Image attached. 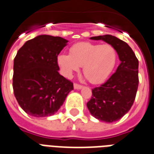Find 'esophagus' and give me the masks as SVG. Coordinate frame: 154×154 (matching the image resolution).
I'll use <instances>...</instances> for the list:
<instances>
[{
	"label": "esophagus",
	"instance_id": "34e87169",
	"mask_svg": "<svg viewBox=\"0 0 154 154\" xmlns=\"http://www.w3.org/2000/svg\"><path fill=\"white\" fill-rule=\"evenodd\" d=\"M74 89H77V90H80V89L82 88V85H79V84H77V83H74Z\"/></svg>",
	"mask_w": 154,
	"mask_h": 154
}]
</instances>
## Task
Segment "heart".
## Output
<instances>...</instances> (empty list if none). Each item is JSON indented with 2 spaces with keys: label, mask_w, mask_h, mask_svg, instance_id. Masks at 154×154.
<instances>
[{
  "label": "heart",
  "mask_w": 154,
  "mask_h": 154,
  "mask_svg": "<svg viewBox=\"0 0 154 154\" xmlns=\"http://www.w3.org/2000/svg\"><path fill=\"white\" fill-rule=\"evenodd\" d=\"M118 61V51L110 44L79 42L69 50V54H60L57 62L63 73L72 77L82 67L87 80L92 84L104 82L113 71Z\"/></svg>",
  "instance_id": "obj_1"
}]
</instances>
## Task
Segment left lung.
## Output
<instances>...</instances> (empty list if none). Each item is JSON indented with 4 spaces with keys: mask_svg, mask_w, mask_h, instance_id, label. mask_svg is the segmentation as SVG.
<instances>
[{
    "mask_svg": "<svg viewBox=\"0 0 154 154\" xmlns=\"http://www.w3.org/2000/svg\"><path fill=\"white\" fill-rule=\"evenodd\" d=\"M114 46L121 63L117 71L99 87L92 89L91 99L86 105L93 117L113 122L123 117L133 105L139 86V61L127 43L111 35L92 36Z\"/></svg>",
    "mask_w": 154,
    "mask_h": 154,
    "instance_id": "left-lung-1",
    "label": "left lung"
}]
</instances>
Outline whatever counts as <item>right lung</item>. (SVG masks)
I'll use <instances>...</instances> for the list:
<instances>
[{"label":"right lung","mask_w":154,"mask_h":154,"mask_svg":"<svg viewBox=\"0 0 154 154\" xmlns=\"http://www.w3.org/2000/svg\"><path fill=\"white\" fill-rule=\"evenodd\" d=\"M68 41L40 35L25 42L14 60L13 90L23 110L35 118L54 114L73 83L59 73L57 57Z\"/></svg>","instance_id":"1"}]
</instances>
